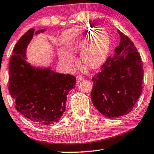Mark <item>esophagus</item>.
Returning a JSON list of instances; mask_svg holds the SVG:
<instances>
[{"mask_svg":"<svg viewBox=\"0 0 154 154\" xmlns=\"http://www.w3.org/2000/svg\"><path fill=\"white\" fill-rule=\"evenodd\" d=\"M83 76H82L81 75H76V82L77 83H79L80 81H81L82 80H83Z\"/></svg>","mask_w":154,"mask_h":154,"instance_id":"34e87169","label":"esophagus"}]
</instances>
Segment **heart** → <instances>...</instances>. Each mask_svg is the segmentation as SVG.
<instances>
[{
	"label": "heart",
	"mask_w": 154,
	"mask_h": 154,
	"mask_svg": "<svg viewBox=\"0 0 154 154\" xmlns=\"http://www.w3.org/2000/svg\"><path fill=\"white\" fill-rule=\"evenodd\" d=\"M65 48L71 52L81 51L82 62L88 67H96L106 57L109 35L102 27L94 29L88 25L76 26L65 31L62 37ZM62 62L71 63L73 58L66 52L60 53Z\"/></svg>",
	"instance_id": "heart-1"
}]
</instances>
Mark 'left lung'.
I'll list each match as a JSON object with an SVG mask.
<instances>
[{"instance_id":"left-lung-1","label":"left lung","mask_w":154,"mask_h":154,"mask_svg":"<svg viewBox=\"0 0 154 154\" xmlns=\"http://www.w3.org/2000/svg\"><path fill=\"white\" fill-rule=\"evenodd\" d=\"M121 42L92 77L91 100L109 119L128 114L142 92L144 75L140 54L127 35L118 31Z\"/></svg>"}]
</instances>
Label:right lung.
<instances>
[{"mask_svg": "<svg viewBox=\"0 0 154 154\" xmlns=\"http://www.w3.org/2000/svg\"><path fill=\"white\" fill-rule=\"evenodd\" d=\"M33 33L34 29H29L14 46L10 60L8 89L19 112L35 124L49 125L60 121L66 110L67 94L75 88V77L50 68L35 69L26 62V48Z\"/></svg>", "mask_w": 154, "mask_h": 154, "instance_id": "obj_1", "label": "right lung"}]
</instances>
